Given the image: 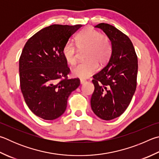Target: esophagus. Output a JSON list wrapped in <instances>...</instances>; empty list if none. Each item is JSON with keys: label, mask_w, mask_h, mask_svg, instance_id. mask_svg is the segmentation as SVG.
I'll list each match as a JSON object with an SVG mask.
<instances>
[{"label": "esophagus", "mask_w": 159, "mask_h": 159, "mask_svg": "<svg viewBox=\"0 0 159 159\" xmlns=\"http://www.w3.org/2000/svg\"><path fill=\"white\" fill-rule=\"evenodd\" d=\"M85 83V80H80V85H83Z\"/></svg>", "instance_id": "34e87169"}]
</instances>
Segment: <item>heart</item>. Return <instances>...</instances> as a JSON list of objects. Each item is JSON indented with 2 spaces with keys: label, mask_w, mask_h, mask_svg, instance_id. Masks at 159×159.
I'll list each match as a JSON object with an SVG mask.
<instances>
[{
  "label": "heart",
  "mask_w": 159,
  "mask_h": 159,
  "mask_svg": "<svg viewBox=\"0 0 159 159\" xmlns=\"http://www.w3.org/2000/svg\"><path fill=\"white\" fill-rule=\"evenodd\" d=\"M76 44L79 50L87 49L85 59L71 70L74 77L87 79L97 71L100 66L107 64L111 58L112 47L107 37L93 28H85L76 37ZM62 55L69 65H74L77 61V49L73 43L67 42L62 48Z\"/></svg>",
  "instance_id": "1"
}]
</instances>
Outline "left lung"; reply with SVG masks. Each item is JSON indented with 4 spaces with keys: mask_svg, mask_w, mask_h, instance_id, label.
Returning a JSON list of instances; mask_svg holds the SVG:
<instances>
[{
    "mask_svg": "<svg viewBox=\"0 0 159 159\" xmlns=\"http://www.w3.org/2000/svg\"><path fill=\"white\" fill-rule=\"evenodd\" d=\"M95 28L108 36L112 53L105 67L93 76L91 108L101 119L111 120L126 111L135 93L138 57L130 39L113 25L102 23Z\"/></svg>",
    "mask_w": 159,
    "mask_h": 159,
    "instance_id": "8db88e82",
    "label": "left lung"
}]
</instances>
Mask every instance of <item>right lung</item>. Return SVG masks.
<instances>
[{
	"instance_id": "obj_1",
	"label": "right lung",
	"mask_w": 159,
	"mask_h": 159,
	"mask_svg": "<svg viewBox=\"0 0 159 159\" xmlns=\"http://www.w3.org/2000/svg\"><path fill=\"white\" fill-rule=\"evenodd\" d=\"M81 26L51 25L25 43L19 59L20 86L28 107L40 118L53 120L61 116L68 97L80 85L79 79H67L70 69L62 51Z\"/></svg>"
}]
</instances>
